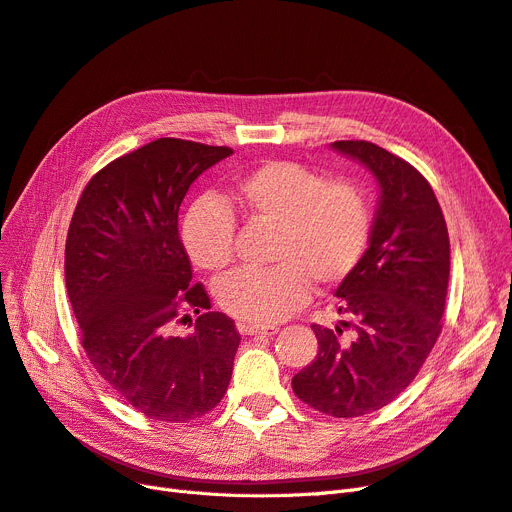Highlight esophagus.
<instances>
[{"label":"esophagus","mask_w":512,"mask_h":512,"mask_svg":"<svg viewBox=\"0 0 512 512\" xmlns=\"http://www.w3.org/2000/svg\"><path fill=\"white\" fill-rule=\"evenodd\" d=\"M238 331H240L242 335L272 337V335H276V333H278V327H274V325H268V327H255V325H244V323H240V325H238Z\"/></svg>","instance_id":"1"}]
</instances>
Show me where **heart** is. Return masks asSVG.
Wrapping results in <instances>:
<instances>
[{
  "mask_svg": "<svg viewBox=\"0 0 512 512\" xmlns=\"http://www.w3.org/2000/svg\"><path fill=\"white\" fill-rule=\"evenodd\" d=\"M230 200L251 221L276 227L274 268L240 270L217 287L221 308L244 325H274L310 297V280L333 287L361 261L371 232L365 192L352 181H327L316 170L272 160L240 177ZM185 251L198 268L221 272L234 259V215L202 196L181 225Z\"/></svg>",
  "mask_w": 512,
  "mask_h": 512,
  "instance_id": "1",
  "label": "heart"
}]
</instances>
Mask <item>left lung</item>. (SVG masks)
I'll use <instances>...</instances> for the list:
<instances>
[{"label":"left lung","instance_id":"left-lung-1","mask_svg":"<svg viewBox=\"0 0 512 512\" xmlns=\"http://www.w3.org/2000/svg\"><path fill=\"white\" fill-rule=\"evenodd\" d=\"M331 147L371 170L380 202L369 249L335 291L342 299L339 312L350 314L352 323L342 320L335 329L312 325L318 354L291 384L316 411L358 418L392 403L437 344L449 282V234L420 170L369 141H335Z\"/></svg>","mask_w":512,"mask_h":512}]
</instances>
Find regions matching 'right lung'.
Returning <instances> with one entry per match:
<instances>
[{"label":"right lung","mask_w":512,"mask_h":512,"mask_svg":"<svg viewBox=\"0 0 512 512\" xmlns=\"http://www.w3.org/2000/svg\"><path fill=\"white\" fill-rule=\"evenodd\" d=\"M230 147L158 139L109 162L80 196L65 244V282L92 367L139 413L187 422L227 390L240 333L211 312L179 238V206ZM198 313L196 324L191 314ZM193 325L177 336V324Z\"/></svg>","instance_id":"obj_1"}]
</instances>
